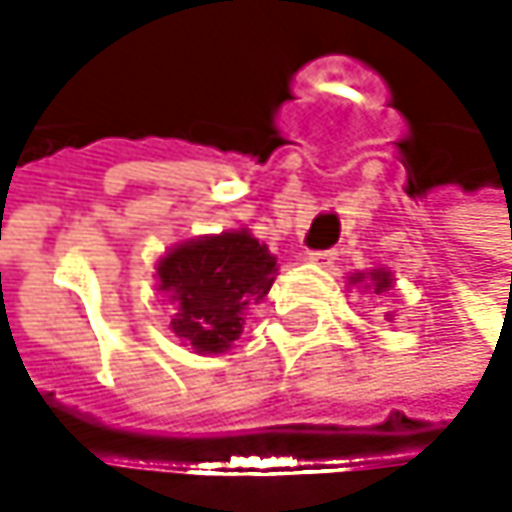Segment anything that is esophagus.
<instances>
[{
  "label": "esophagus",
  "instance_id": "obj_1",
  "mask_svg": "<svg viewBox=\"0 0 512 512\" xmlns=\"http://www.w3.org/2000/svg\"><path fill=\"white\" fill-rule=\"evenodd\" d=\"M308 260L320 263V266H332L338 260V252L335 249H317V252H308Z\"/></svg>",
  "mask_w": 512,
  "mask_h": 512
}]
</instances>
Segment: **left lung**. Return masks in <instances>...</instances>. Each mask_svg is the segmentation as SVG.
Here are the masks:
<instances>
[{"instance_id":"1","label":"left lung","mask_w":512,"mask_h":512,"mask_svg":"<svg viewBox=\"0 0 512 512\" xmlns=\"http://www.w3.org/2000/svg\"><path fill=\"white\" fill-rule=\"evenodd\" d=\"M361 278H364V275L358 272L353 281H361ZM370 284H373V290H376V293H382V290H388V287H391V278H388L385 272H370Z\"/></svg>"}]
</instances>
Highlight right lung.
Segmentation results:
<instances>
[{"instance_id":"right-lung-1","label":"right lung","mask_w":512,"mask_h":512,"mask_svg":"<svg viewBox=\"0 0 512 512\" xmlns=\"http://www.w3.org/2000/svg\"><path fill=\"white\" fill-rule=\"evenodd\" d=\"M168 293L171 329L198 353H225L240 335L249 305L275 281V257L252 234H222L177 246L156 266Z\"/></svg>"}]
</instances>
